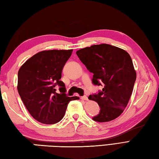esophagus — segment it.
I'll return each instance as SVG.
<instances>
[{"mask_svg": "<svg viewBox=\"0 0 159 159\" xmlns=\"http://www.w3.org/2000/svg\"><path fill=\"white\" fill-rule=\"evenodd\" d=\"M81 99H82L83 100H84V101H88V98L87 96H83V97H81Z\"/></svg>", "mask_w": 159, "mask_h": 159, "instance_id": "obj_1", "label": "esophagus"}]
</instances>
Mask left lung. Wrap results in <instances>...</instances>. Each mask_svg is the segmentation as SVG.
<instances>
[{
    "mask_svg": "<svg viewBox=\"0 0 159 159\" xmlns=\"http://www.w3.org/2000/svg\"><path fill=\"white\" fill-rule=\"evenodd\" d=\"M76 55L94 74L92 83L103 86L99 93L88 97L100 107L92 120L106 122L116 119L127 106L136 79L131 56L122 48L106 44L81 48Z\"/></svg>",
    "mask_w": 159,
    "mask_h": 159,
    "instance_id": "8db88e82",
    "label": "left lung"
}]
</instances>
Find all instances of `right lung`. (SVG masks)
I'll return each mask as SVG.
<instances>
[{"label": "right lung", "instance_id": "obj_1", "mask_svg": "<svg viewBox=\"0 0 159 159\" xmlns=\"http://www.w3.org/2000/svg\"><path fill=\"white\" fill-rule=\"evenodd\" d=\"M72 49L43 51L34 55L18 72L19 94L25 108L37 121L53 125L61 120L69 102L79 99L67 97L62 71ZM60 87V93L54 88Z\"/></svg>", "mask_w": 159, "mask_h": 159}]
</instances>
